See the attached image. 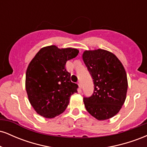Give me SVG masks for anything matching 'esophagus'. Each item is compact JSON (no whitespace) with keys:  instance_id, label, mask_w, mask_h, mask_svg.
Wrapping results in <instances>:
<instances>
[{"instance_id":"obj_1","label":"esophagus","mask_w":147,"mask_h":147,"mask_svg":"<svg viewBox=\"0 0 147 147\" xmlns=\"http://www.w3.org/2000/svg\"><path fill=\"white\" fill-rule=\"evenodd\" d=\"M78 86H79V88H82V84H81V82H78Z\"/></svg>"}]
</instances>
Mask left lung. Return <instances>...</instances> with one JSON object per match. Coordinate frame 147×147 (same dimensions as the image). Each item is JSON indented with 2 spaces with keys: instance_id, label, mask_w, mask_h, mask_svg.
<instances>
[{
  "instance_id": "1",
  "label": "left lung",
  "mask_w": 147,
  "mask_h": 147,
  "mask_svg": "<svg viewBox=\"0 0 147 147\" xmlns=\"http://www.w3.org/2000/svg\"><path fill=\"white\" fill-rule=\"evenodd\" d=\"M82 57L94 83L92 95L84 97L86 109L98 120L113 117L125 102L128 88L125 69L117 57L107 50H86Z\"/></svg>"
}]
</instances>
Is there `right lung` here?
Masks as SVG:
<instances>
[{
	"instance_id": "obj_1",
	"label": "right lung",
	"mask_w": 147,
	"mask_h": 147,
	"mask_svg": "<svg viewBox=\"0 0 147 147\" xmlns=\"http://www.w3.org/2000/svg\"><path fill=\"white\" fill-rule=\"evenodd\" d=\"M78 53L75 48L59 49L50 45L41 48L30 61L25 88L30 104L40 115L54 118L61 114L70 96L77 92L78 85L70 80L65 63Z\"/></svg>"
}]
</instances>
